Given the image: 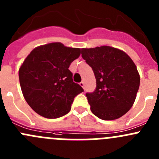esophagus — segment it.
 Here are the masks:
<instances>
[{
  "instance_id": "esophagus-1",
  "label": "esophagus",
  "mask_w": 159,
  "mask_h": 159,
  "mask_svg": "<svg viewBox=\"0 0 159 159\" xmlns=\"http://www.w3.org/2000/svg\"><path fill=\"white\" fill-rule=\"evenodd\" d=\"M80 85H81V87L83 88V89H84V81H81V82H80Z\"/></svg>"
}]
</instances>
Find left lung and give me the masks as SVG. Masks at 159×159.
<instances>
[{
	"instance_id": "left-lung-1",
	"label": "left lung",
	"mask_w": 159,
	"mask_h": 159,
	"mask_svg": "<svg viewBox=\"0 0 159 159\" xmlns=\"http://www.w3.org/2000/svg\"><path fill=\"white\" fill-rule=\"evenodd\" d=\"M81 56L92 68L96 78L95 91L86 94L91 112L105 121L125 115L140 85L134 61L125 51L105 45L82 48Z\"/></svg>"
}]
</instances>
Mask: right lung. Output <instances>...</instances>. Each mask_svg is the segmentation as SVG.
Masks as SVG:
<instances>
[{
	"mask_svg": "<svg viewBox=\"0 0 159 159\" xmlns=\"http://www.w3.org/2000/svg\"><path fill=\"white\" fill-rule=\"evenodd\" d=\"M81 49L60 42L32 50L19 69L20 89L27 103L41 116L57 118L68 114L74 98L84 91L68 69Z\"/></svg>",
	"mask_w": 159,
	"mask_h": 159,
	"instance_id": "obj_1",
	"label": "right lung"
}]
</instances>
